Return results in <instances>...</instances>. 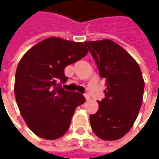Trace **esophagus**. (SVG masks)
<instances>
[{
  "label": "esophagus",
  "instance_id": "34e87169",
  "mask_svg": "<svg viewBox=\"0 0 159 159\" xmlns=\"http://www.w3.org/2000/svg\"><path fill=\"white\" fill-rule=\"evenodd\" d=\"M84 97H85V99H86V100H90V96L88 94V93H85L84 94Z\"/></svg>",
  "mask_w": 159,
  "mask_h": 159
}]
</instances>
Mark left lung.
Returning a JSON list of instances; mask_svg holds the SVG:
<instances>
[{
    "instance_id": "1",
    "label": "left lung",
    "mask_w": 159,
    "mask_h": 159,
    "mask_svg": "<svg viewBox=\"0 0 159 159\" xmlns=\"http://www.w3.org/2000/svg\"><path fill=\"white\" fill-rule=\"evenodd\" d=\"M106 80L105 99L90 115L91 128L104 140L126 134L136 120L142 104L144 79L138 63L121 46L109 39L84 42Z\"/></svg>"
}]
</instances>
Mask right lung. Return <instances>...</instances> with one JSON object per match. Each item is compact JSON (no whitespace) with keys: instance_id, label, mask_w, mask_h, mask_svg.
<instances>
[{"instance_id":"1","label":"right lung","mask_w":159,"mask_h":159,"mask_svg":"<svg viewBox=\"0 0 159 159\" xmlns=\"http://www.w3.org/2000/svg\"><path fill=\"white\" fill-rule=\"evenodd\" d=\"M89 52L83 42L48 37L24 54L16 70L14 94L19 111L37 136L56 140L69 129L75 109L85 102L83 94L63 89L65 68Z\"/></svg>"}]
</instances>
